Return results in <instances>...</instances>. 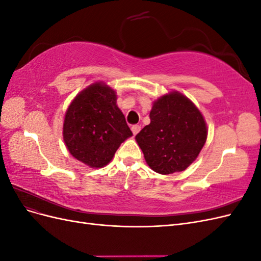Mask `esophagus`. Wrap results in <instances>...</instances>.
Listing matches in <instances>:
<instances>
[{
  "instance_id": "obj_1",
  "label": "esophagus",
  "mask_w": 261,
  "mask_h": 261,
  "mask_svg": "<svg viewBox=\"0 0 261 261\" xmlns=\"http://www.w3.org/2000/svg\"><path fill=\"white\" fill-rule=\"evenodd\" d=\"M139 130H140V126L139 125H133L132 126V132H133L134 135H137V134L139 133Z\"/></svg>"
}]
</instances>
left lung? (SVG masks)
Instances as JSON below:
<instances>
[{
  "instance_id": "left-lung-1",
  "label": "left lung",
  "mask_w": 261,
  "mask_h": 261,
  "mask_svg": "<svg viewBox=\"0 0 261 261\" xmlns=\"http://www.w3.org/2000/svg\"><path fill=\"white\" fill-rule=\"evenodd\" d=\"M206 139L207 126L199 110L178 92L154 102L150 124L136 135L149 167L164 175L188 168Z\"/></svg>"
}]
</instances>
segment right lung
Here are the masks:
<instances>
[{"label": "right lung", "instance_id": "1", "mask_svg": "<svg viewBox=\"0 0 261 261\" xmlns=\"http://www.w3.org/2000/svg\"><path fill=\"white\" fill-rule=\"evenodd\" d=\"M132 135L116 106L115 91L102 83L78 94L65 114L63 136L68 151L91 168L107 165Z\"/></svg>", "mask_w": 261, "mask_h": 261}]
</instances>
